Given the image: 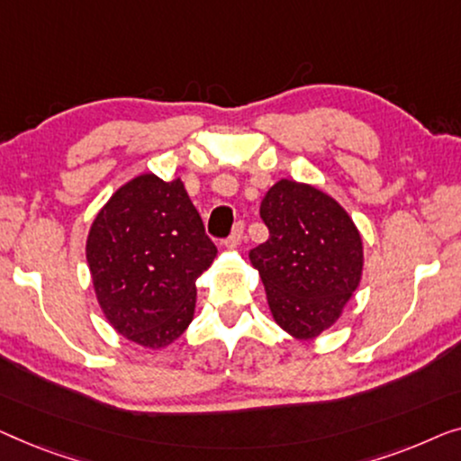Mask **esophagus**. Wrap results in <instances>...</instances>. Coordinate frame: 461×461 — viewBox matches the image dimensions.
Returning <instances> with one entry per match:
<instances>
[{
    "instance_id": "obj_1",
    "label": "esophagus",
    "mask_w": 461,
    "mask_h": 461,
    "mask_svg": "<svg viewBox=\"0 0 461 461\" xmlns=\"http://www.w3.org/2000/svg\"><path fill=\"white\" fill-rule=\"evenodd\" d=\"M242 238H244V223L238 221L236 225H233L228 242H225V249H238L240 242H242Z\"/></svg>"
}]
</instances>
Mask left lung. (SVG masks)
<instances>
[{
  "label": "left lung",
  "instance_id": "1",
  "mask_svg": "<svg viewBox=\"0 0 461 461\" xmlns=\"http://www.w3.org/2000/svg\"><path fill=\"white\" fill-rule=\"evenodd\" d=\"M267 242L250 250L271 317L298 340H313L340 320L363 277V238L326 192L280 179L261 203Z\"/></svg>",
  "mask_w": 461,
  "mask_h": 461
}]
</instances>
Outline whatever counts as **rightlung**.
Returning <instances> with one entry per match:
<instances>
[{
    "mask_svg": "<svg viewBox=\"0 0 461 461\" xmlns=\"http://www.w3.org/2000/svg\"><path fill=\"white\" fill-rule=\"evenodd\" d=\"M86 257L106 321L133 345L160 351L192 323L196 280L217 249L181 177L141 173L98 211Z\"/></svg>",
    "mask_w": 461,
    "mask_h": 461,
    "instance_id": "add662e5",
    "label": "right lung"
}]
</instances>
